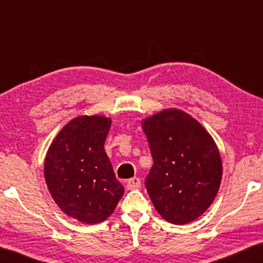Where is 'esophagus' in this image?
<instances>
[{"label": "esophagus", "instance_id": "34e87169", "mask_svg": "<svg viewBox=\"0 0 263 263\" xmlns=\"http://www.w3.org/2000/svg\"><path fill=\"white\" fill-rule=\"evenodd\" d=\"M140 185H141V181H140V178H138V177L130 178L128 181V183H127V188L129 190L138 189V188H140Z\"/></svg>", "mask_w": 263, "mask_h": 263}]
</instances>
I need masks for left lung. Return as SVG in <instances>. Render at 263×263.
<instances>
[{
	"instance_id": "1",
	"label": "left lung",
	"mask_w": 263,
	"mask_h": 263,
	"mask_svg": "<svg viewBox=\"0 0 263 263\" xmlns=\"http://www.w3.org/2000/svg\"><path fill=\"white\" fill-rule=\"evenodd\" d=\"M153 166L147 193L165 220L184 225L202 215L220 186V153L206 129L184 111L166 109L142 121Z\"/></svg>"
}]
</instances>
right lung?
Masks as SVG:
<instances>
[{"instance_id":"1","label":"right lung","mask_w":263,"mask_h":263,"mask_svg":"<svg viewBox=\"0 0 263 263\" xmlns=\"http://www.w3.org/2000/svg\"><path fill=\"white\" fill-rule=\"evenodd\" d=\"M110 127L105 116L75 117L61 129L45 157V182L53 201L85 224L106 220L124 193L104 149Z\"/></svg>"}]
</instances>
